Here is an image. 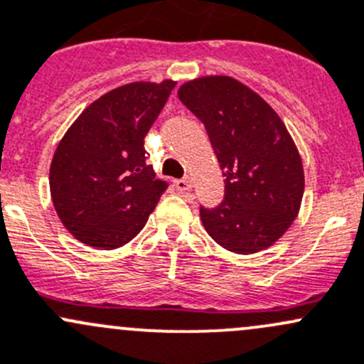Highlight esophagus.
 <instances>
[{
  "instance_id": "1",
  "label": "esophagus",
  "mask_w": 364,
  "mask_h": 364,
  "mask_svg": "<svg viewBox=\"0 0 364 364\" xmlns=\"http://www.w3.org/2000/svg\"><path fill=\"white\" fill-rule=\"evenodd\" d=\"M176 188L178 190H190L192 188V181H190V178L186 176V178H181L176 181Z\"/></svg>"
}]
</instances>
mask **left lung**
I'll return each instance as SVG.
<instances>
[{
	"mask_svg": "<svg viewBox=\"0 0 364 364\" xmlns=\"http://www.w3.org/2000/svg\"><path fill=\"white\" fill-rule=\"evenodd\" d=\"M178 97L204 124L225 176L223 200L200 205L205 230L228 251L267 250L291 227L304 197V167L288 129L230 76L193 80Z\"/></svg>",
	"mask_w": 364,
	"mask_h": 364,
	"instance_id": "obj_1",
	"label": "left lung"
}]
</instances>
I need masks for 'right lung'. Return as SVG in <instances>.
Returning a JSON list of instances; mask_svg holds the SVG:
<instances>
[{
	"mask_svg": "<svg viewBox=\"0 0 364 364\" xmlns=\"http://www.w3.org/2000/svg\"><path fill=\"white\" fill-rule=\"evenodd\" d=\"M174 82L118 87L85 109L57 146L50 166L53 208L80 242L114 250L146 225L167 181L148 166L144 137Z\"/></svg>",
	"mask_w": 364,
	"mask_h": 364,
	"instance_id": "1",
	"label": "right lung"
}]
</instances>
